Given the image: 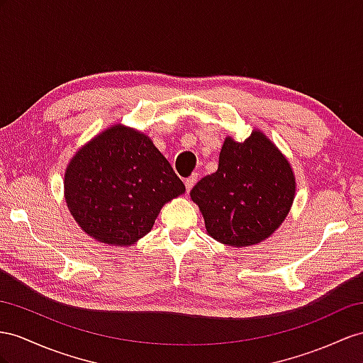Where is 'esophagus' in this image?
<instances>
[{"mask_svg":"<svg viewBox=\"0 0 363 363\" xmlns=\"http://www.w3.org/2000/svg\"><path fill=\"white\" fill-rule=\"evenodd\" d=\"M196 181H198V176L196 174H191L190 178L185 179V189H187V191H190L193 189V185L196 184Z\"/></svg>","mask_w":363,"mask_h":363,"instance_id":"obj_1","label":"esophagus"}]
</instances>
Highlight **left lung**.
Segmentation results:
<instances>
[{
	"mask_svg": "<svg viewBox=\"0 0 363 363\" xmlns=\"http://www.w3.org/2000/svg\"><path fill=\"white\" fill-rule=\"evenodd\" d=\"M296 178L285 155L261 130L245 141L227 136L218 170L190 191L207 233L228 247H252L270 238L290 213Z\"/></svg>",
	"mask_w": 363,
	"mask_h": 363,
	"instance_id": "1",
	"label": "left lung"
}]
</instances>
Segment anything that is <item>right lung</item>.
<instances>
[{
  "instance_id": "right-lung-1",
  "label": "right lung",
  "mask_w": 363,
  "mask_h": 363,
  "mask_svg": "<svg viewBox=\"0 0 363 363\" xmlns=\"http://www.w3.org/2000/svg\"><path fill=\"white\" fill-rule=\"evenodd\" d=\"M182 193L185 185L152 139L123 124L91 138L64 173L73 219L90 238L115 247L136 244L165 203Z\"/></svg>"
}]
</instances>
